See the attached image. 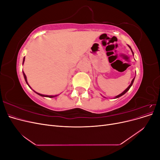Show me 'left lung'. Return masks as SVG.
<instances>
[{
	"label": "left lung",
	"instance_id": "8db88e82",
	"mask_svg": "<svg viewBox=\"0 0 160 160\" xmlns=\"http://www.w3.org/2000/svg\"><path fill=\"white\" fill-rule=\"evenodd\" d=\"M129 48H130V49H131V50H132V48H131L130 47H129ZM132 53H133V51H132ZM134 79H135V77H134V78L133 79V80L132 81V83H131V84L129 85V86L128 87V88L126 89H125L123 92V93H121V94H119V95H118V96H116L115 97V98H119V97H121V96H122L123 95H124L125 93H127V92H128V91L130 89V88H131V87H132V85H133V81H134Z\"/></svg>",
	"mask_w": 160,
	"mask_h": 160
}]
</instances>
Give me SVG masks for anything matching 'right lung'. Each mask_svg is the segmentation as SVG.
I'll return each mask as SVG.
<instances>
[{"mask_svg":"<svg viewBox=\"0 0 160 160\" xmlns=\"http://www.w3.org/2000/svg\"><path fill=\"white\" fill-rule=\"evenodd\" d=\"M24 61H25V57H24V59H23V62H22V64H23V62H24ZM23 75H24V77H25V81H26V83H27V85H28V83H27V77H26V75H25V72H23ZM29 86V85H28ZM30 87V86H29ZM37 93V92H36ZM38 95H41V96H42V97H47V98H55V97H56L57 95H55V96H52V95H42V94H40V93H37Z\"/></svg>","mask_w":160,"mask_h":160,"instance_id":"right-lung-1","label":"right lung"}]
</instances>
